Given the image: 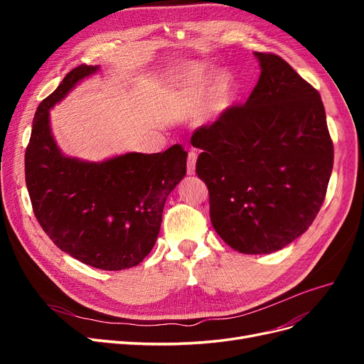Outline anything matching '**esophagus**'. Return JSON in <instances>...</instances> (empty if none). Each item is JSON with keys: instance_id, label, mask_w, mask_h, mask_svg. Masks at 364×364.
<instances>
[{"instance_id": "34e87169", "label": "esophagus", "mask_w": 364, "mask_h": 364, "mask_svg": "<svg viewBox=\"0 0 364 364\" xmlns=\"http://www.w3.org/2000/svg\"><path fill=\"white\" fill-rule=\"evenodd\" d=\"M196 161H197V153L191 150L188 153V159H186V173L190 176L196 173Z\"/></svg>"}]
</instances>
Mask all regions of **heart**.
Instances as JSON below:
<instances>
[{
	"mask_svg": "<svg viewBox=\"0 0 364 364\" xmlns=\"http://www.w3.org/2000/svg\"><path fill=\"white\" fill-rule=\"evenodd\" d=\"M183 83L186 90L193 92H200L205 85V75L199 68H188L183 73ZM234 95V83L228 75H218L214 86V100L211 105L209 112L213 115L222 114L226 106L229 105V100Z\"/></svg>",
	"mask_w": 364,
	"mask_h": 364,
	"instance_id": "obj_1",
	"label": "heart"
}]
</instances>
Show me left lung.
<instances>
[{"label":"left lung","instance_id":"1","mask_svg":"<svg viewBox=\"0 0 364 364\" xmlns=\"http://www.w3.org/2000/svg\"><path fill=\"white\" fill-rule=\"evenodd\" d=\"M255 58L261 74L247 102L191 136L215 232L247 255L281 250L310 228L334 162L318 92L277 54Z\"/></svg>","mask_w":364,"mask_h":364}]
</instances>
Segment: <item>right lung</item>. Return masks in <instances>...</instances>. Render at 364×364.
I'll return each instance as SVG.
<instances>
[{"label": "right lung", "instance_id": "obj_1", "mask_svg": "<svg viewBox=\"0 0 364 364\" xmlns=\"http://www.w3.org/2000/svg\"><path fill=\"white\" fill-rule=\"evenodd\" d=\"M98 65H79L38 106L26 150V183L39 225L60 250L102 270L130 269L156 243L168 194L186 174V153H136L90 162L63 155L50 109Z\"/></svg>", "mask_w": 364, "mask_h": 364}]
</instances>
